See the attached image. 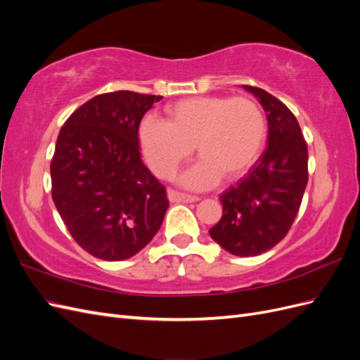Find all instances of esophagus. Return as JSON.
Returning <instances> with one entry per match:
<instances>
[{"label":"esophagus","instance_id":"1","mask_svg":"<svg viewBox=\"0 0 360 360\" xmlns=\"http://www.w3.org/2000/svg\"><path fill=\"white\" fill-rule=\"evenodd\" d=\"M168 198L169 201H180V202H195L198 201L200 198L195 197V195H191V193H184V192H180V191H176V189H169L168 191Z\"/></svg>","mask_w":360,"mask_h":360}]
</instances>
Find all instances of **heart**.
<instances>
[{"label": "heart", "instance_id": "b5f03b06", "mask_svg": "<svg viewBox=\"0 0 360 360\" xmlns=\"http://www.w3.org/2000/svg\"><path fill=\"white\" fill-rule=\"evenodd\" d=\"M264 136L266 120L258 103L230 96L179 101L167 108L165 122L146 117L138 132L148 168L163 180L176 174L195 147L200 162L181 177L193 189L243 177L258 159Z\"/></svg>", "mask_w": 360, "mask_h": 360}]
</instances>
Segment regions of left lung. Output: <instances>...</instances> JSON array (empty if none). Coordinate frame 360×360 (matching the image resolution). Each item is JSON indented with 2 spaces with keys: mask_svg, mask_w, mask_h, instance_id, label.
Returning <instances> with one entry per match:
<instances>
[{
  "mask_svg": "<svg viewBox=\"0 0 360 360\" xmlns=\"http://www.w3.org/2000/svg\"><path fill=\"white\" fill-rule=\"evenodd\" d=\"M264 108L267 147L243 179L219 195L222 217L209 233L238 257L266 252L287 236L308 184V146L297 118L275 96L243 85Z\"/></svg>",
  "mask_w": 360,
  "mask_h": 360,
  "instance_id": "1",
  "label": "left lung"
}]
</instances>
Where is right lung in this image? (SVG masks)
I'll return each instance as SVG.
<instances>
[{
	"mask_svg": "<svg viewBox=\"0 0 360 360\" xmlns=\"http://www.w3.org/2000/svg\"><path fill=\"white\" fill-rule=\"evenodd\" d=\"M162 96H94L60 130L51 160L52 200L73 240L105 261L127 259L159 231L167 189L141 159L138 130Z\"/></svg>",
	"mask_w": 360,
	"mask_h": 360,
	"instance_id": "1",
	"label": "right lung"
}]
</instances>
